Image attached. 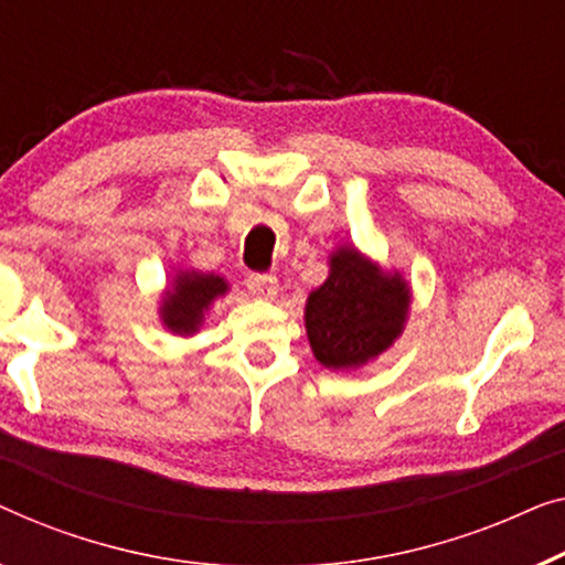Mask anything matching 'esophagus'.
I'll use <instances>...</instances> for the list:
<instances>
[{
  "label": "esophagus",
  "mask_w": 565,
  "mask_h": 565,
  "mask_svg": "<svg viewBox=\"0 0 565 565\" xmlns=\"http://www.w3.org/2000/svg\"><path fill=\"white\" fill-rule=\"evenodd\" d=\"M248 291L258 299H274L279 291V279L271 274H250L248 276Z\"/></svg>",
  "instance_id": "esophagus-1"
}]
</instances>
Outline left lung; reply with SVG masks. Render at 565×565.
<instances>
[{"mask_svg":"<svg viewBox=\"0 0 565 565\" xmlns=\"http://www.w3.org/2000/svg\"><path fill=\"white\" fill-rule=\"evenodd\" d=\"M409 286L353 245L330 256V276L307 297L305 328L324 369H361L402 335L409 315Z\"/></svg>","mask_w":565,"mask_h":565,"instance_id":"obj_1","label":"left lung"}]
</instances>
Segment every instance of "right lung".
Listing matches in <instances>:
<instances>
[{
  "label": "right lung",
  "instance_id": "obj_1",
  "mask_svg": "<svg viewBox=\"0 0 565 565\" xmlns=\"http://www.w3.org/2000/svg\"><path fill=\"white\" fill-rule=\"evenodd\" d=\"M227 289V281L217 274H202L194 268L179 271L163 291L161 309H158L161 322L177 335H194L204 322L206 309L217 297H225Z\"/></svg>",
  "mask_w": 565,
  "mask_h": 565
}]
</instances>
